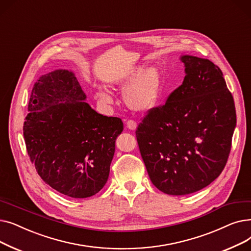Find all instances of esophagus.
Instances as JSON below:
<instances>
[{
    "mask_svg": "<svg viewBox=\"0 0 251 251\" xmlns=\"http://www.w3.org/2000/svg\"><path fill=\"white\" fill-rule=\"evenodd\" d=\"M126 126L127 128L132 129V130H135L137 128V123L135 121H132V119H129V121L126 122Z\"/></svg>",
    "mask_w": 251,
    "mask_h": 251,
    "instance_id": "obj_1",
    "label": "esophagus"
}]
</instances>
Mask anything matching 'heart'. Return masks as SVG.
I'll return each instance as SVG.
<instances>
[{
    "label": "heart",
    "mask_w": 251,
    "mask_h": 251,
    "mask_svg": "<svg viewBox=\"0 0 251 251\" xmlns=\"http://www.w3.org/2000/svg\"><path fill=\"white\" fill-rule=\"evenodd\" d=\"M113 86L125 89L123 99L129 109L146 112L157 104L162 89V71L158 65H137L113 80ZM97 97L103 104H111L112 98L103 88H98Z\"/></svg>",
    "instance_id": "1"
}]
</instances>
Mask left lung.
<instances>
[{
	"instance_id": "left-lung-1",
	"label": "left lung",
	"mask_w": 251,
	"mask_h": 251,
	"mask_svg": "<svg viewBox=\"0 0 251 251\" xmlns=\"http://www.w3.org/2000/svg\"><path fill=\"white\" fill-rule=\"evenodd\" d=\"M185 78L136 129L152 184L169 195L205 188L228 160L236 110L222 70L208 59L184 55Z\"/></svg>"
}]
</instances>
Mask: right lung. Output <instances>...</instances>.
Returning a JSON list of instances; mask_svg holds the SVG:
<instances>
[{
	"mask_svg": "<svg viewBox=\"0 0 251 251\" xmlns=\"http://www.w3.org/2000/svg\"><path fill=\"white\" fill-rule=\"evenodd\" d=\"M75 74L42 75L31 91L23 126L29 159L42 180L71 198L97 194L109 176L121 118L104 116L85 102Z\"/></svg>",
	"mask_w": 251,
	"mask_h": 251,
	"instance_id": "1",
	"label": "right lung"
}]
</instances>
